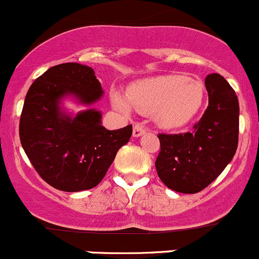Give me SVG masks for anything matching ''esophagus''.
Segmentation results:
<instances>
[{
    "label": "esophagus",
    "instance_id": "34e87169",
    "mask_svg": "<svg viewBox=\"0 0 259 259\" xmlns=\"http://www.w3.org/2000/svg\"><path fill=\"white\" fill-rule=\"evenodd\" d=\"M145 132L146 128L142 124H135V127H133V137H140V136H142Z\"/></svg>",
    "mask_w": 259,
    "mask_h": 259
}]
</instances>
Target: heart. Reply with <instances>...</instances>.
I'll return each mask as SVG.
<instances>
[{
    "label": "heart",
    "instance_id": "1",
    "mask_svg": "<svg viewBox=\"0 0 259 259\" xmlns=\"http://www.w3.org/2000/svg\"><path fill=\"white\" fill-rule=\"evenodd\" d=\"M112 103L119 111L128 112L131 105L141 113H153L162 128L186 126L203 105L204 87L198 79L183 74H161L133 82L127 97L118 91L111 92Z\"/></svg>",
    "mask_w": 259,
    "mask_h": 259
}]
</instances>
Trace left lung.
Segmentation results:
<instances>
[{
  "instance_id": "8db88e82",
  "label": "left lung",
  "mask_w": 259,
  "mask_h": 259,
  "mask_svg": "<svg viewBox=\"0 0 259 259\" xmlns=\"http://www.w3.org/2000/svg\"><path fill=\"white\" fill-rule=\"evenodd\" d=\"M208 107L192 132L159 133L157 175L180 193H197L210 185L232 161L238 146L239 105L234 90L218 73L204 79Z\"/></svg>"
}]
</instances>
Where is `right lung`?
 Wrapping results in <instances>:
<instances>
[{
  "mask_svg": "<svg viewBox=\"0 0 259 259\" xmlns=\"http://www.w3.org/2000/svg\"><path fill=\"white\" fill-rule=\"evenodd\" d=\"M102 93L95 71L73 62L53 66L31 84L20 118L21 145L53 188L78 192L96 187L117 151L130 141L132 124L110 131L101 124L100 111L87 110L76 117L61 111L63 96L92 105Z\"/></svg>",
  "mask_w": 259,
  "mask_h": 259,
  "instance_id": "1",
  "label": "right lung"
}]
</instances>
